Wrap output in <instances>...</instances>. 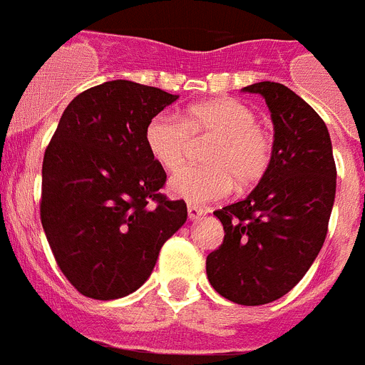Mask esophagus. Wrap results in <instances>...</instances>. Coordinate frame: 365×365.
<instances>
[{
	"label": "esophagus",
	"instance_id": "esophagus-1",
	"mask_svg": "<svg viewBox=\"0 0 365 365\" xmlns=\"http://www.w3.org/2000/svg\"><path fill=\"white\" fill-rule=\"evenodd\" d=\"M206 214L205 208H201V206H195V205H188V217L192 219V221H195V219L202 217V215Z\"/></svg>",
	"mask_w": 365,
	"mask_h": 365
}]
</instances>
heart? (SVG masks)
I'll use <instances>...</instances> for the list:
<instances>
[{
	"label": "heart",
	"mask_w": 365,
	"mask_h": 365,
	"mask_svg": "<svg viewBox=\"0 0 365 365\" xmlns=\"http://www.w3.org/2000/svg\"><path fill=\"white\" fill-rule=\"evenodd\" d=\"M210 137L202 151L206 166H188L170 180V193L179 199L205 205L228 195L232 186L250 190L269 172L274 140L257 124L254 109L234 98L202 100L186 108L182 118L159 113L144 130L151 159L166 172L185 164L192 140Z\"/></svg>",
	"instance_id": "1"
}]
</instances>
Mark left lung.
<instances>
[{
    "instance_id": "left-lung-1",
    "label": "left lung",
    "mask_w": 365,
    "mask_h": 365,
    "mask_svg": "<svg viewBox=\"0 0 365 365\" xmlns=\"http://www.w3.org/2000/svg\"><path fill=\"white\" fill-rule=\"evenodd\" d=\"M265 98L274 157L250 195L215 210L225 237L206 257V276L222 298L265 305L294 289L320 252L336 193L327 125L283 83L245 87Z\"/></svg>"
}]
</instances>
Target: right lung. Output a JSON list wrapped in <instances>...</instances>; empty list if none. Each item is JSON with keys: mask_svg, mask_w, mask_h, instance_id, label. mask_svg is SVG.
Segmentation results:
<instances>
[{"mask_svg": "<svg viewBox=\"0 0 365 365\" xmlns=\"http://www.w3.org/2000/svg\"><path fill=\"white\" fill-rule=\"evenodd\" d=\"M177 98L130 80L100 83L67 106L45 150L41 227L63 276L87 298L137 291L188 217L182 199L160 193L166 172L144 143L150 118Z\"/></svg>", "mask_w": 365, "mask_h": 365, "instance_id": "add662e5", "label": "right lung"}]
</instances>
